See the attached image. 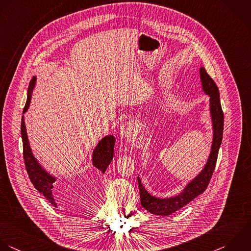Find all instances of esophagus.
Wrapping results in <instances>:
<instances>
[{
  "label": "esophagus",
  "instance_id": "34e87169",
  "mask_svg": "<svg viewBox=\"0 0 251 251\" xmlns=\"http://www.w3.org/2000/svg\"><path fill=\"white\" fill-rule=\"evenodd\" d=\"M139 130V126L137 121L131 120L125 124H123L120 128V136L125 139H129L134 136Z\"/></svg>",
  "mask_w": 251,
  "mask_h": 251
}]
</instances>
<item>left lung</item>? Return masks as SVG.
Here are the masks:
<instances>
[{
  "label": "left lung",
  "mask_w": 251,
  "mask_h": 251,
  "mask_svg": "<svg viewBox=\"0 0 251 251\" xmlns=\"http://www.w3.org/2000/svg\"><path fill=\"white\" fill-rule=\"evenodd\" d=\"M200 76L204 94L210 97L209 108L212 120L213 129V141L211 146V151L208 156L207 162L200 174L194 178L179 195L167 198L159 199L151 196L143 186L141 179L138 177L140 199L142 206L149 212L154 215L168 216L177 210L187 205L190 201L195 200L198 196L201 195L207 188L212 174L215 169L218 151L222 143L223 129H224V114L220 102L219 89L213 79L208 75L204 67L200 68Z\"/></svg>",
  "instance_id": "1"
}]
</instances>
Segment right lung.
<instances>
[{
	"mask_svg": "<svg viewBox=\"0 0 251 251\" xmlns=\"http://www.w3.org/2000/svg\"><path fill=\"white\" fill-rule=\"evenodd\" d=\"M36 80H37L36 76H33V78L29 83L28 93H27V101L23 108V114L28 110V107L31 101L32 92L36 85ZM21 138L23 143V158H24L25 168L27 170L30 181L32 182L35 189L39 191L46 198V200L51 203V205H53L54 207H57V203L55 202L52 195L53 183L56 181V178L50 175L49 172H47L33 155L30 145H29L27 133H26L24 115L22 116V119H21ZM114 144H115V138L112 135L105 136L98 143L97 147L93 151V155H92L93 165L102 174L105 172L106 168L108 167L109 163L113 158Z\"/></svg>",
	"mask_w": 251,
	"mask_h": 251,
	"instance_id": "add662e5",
	"label": "right lung"
}]
</instances>
